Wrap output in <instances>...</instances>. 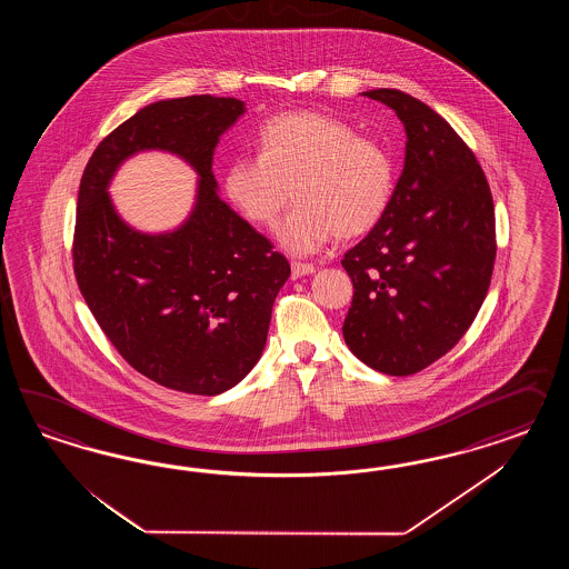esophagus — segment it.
Returning a JSON list of instances; mask_svg holds the SVG:
<instances>
[{
    "instance_id": "esophagus-1",
    "label": "esophagus",
    "mask_w": 569,
    "mask_h": 569,
    "mask_svg": "<svg viewBox=\"0 0 569 569\" xmlns=\"http://www.w3.org/2000/svg\"><path fill=\"white\" fill-rule=\"evenodd\" d=\"M310 273H315V267L309 264V262H292L293 279H298V277L310 276Z\"/></svg>"
}]
</instances>
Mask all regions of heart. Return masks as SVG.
<instances>
[{"mask_svg":"<svg viewBox=\"0 0 569 569\" xmlns=\"http://www.w3.org/2000/svg\"><path fill=\"white\" fill-rule=\"evenodd\" d=\"M224 191L241 217L271 227L292 200H300L277 227V240L292 254H312L333 236L355 240L373 231L392 204L397 167L378 139L321 112L281 114L262 124L259 156L236 158L224 169Z\"/></svg>","mask_w":569,"mask_h":569,"instance_id":"obj_1","label":"heart"}]
</instances>
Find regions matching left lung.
Segmentation results:
<instances>
[{
    "label": "left lung",
    "mask_w": 569,
    "mask_h": 569,
    "mask_svg": "<svg viewBox=\"0 0 569 569\" xmlns=\"http://www.w3.org/2000/svg\"><path fill=\"white\" fill-rule=\"evenodd\" d=\"M362 96L405 124V167L381 223L345 254L352 305L346 345L386 376H413L457 345L490 286L495 204L466 141L428 103L398 89Z\"/></svg>",
    "instance_id": "8db88e82"
}]
</instances>
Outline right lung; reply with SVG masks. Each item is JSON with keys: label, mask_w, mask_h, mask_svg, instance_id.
<instances>
[{"label": "right lung", "mask_w": 569, "mask_h": 569, "mask_svg": "<svg viewBox=\"0 0 569 569\" xmlns=\"http://www.w3.org/2000/svg\"><path fill=\"white\" fill-rule=\"evenodd\" d=\"M243 112L236 98L150 103L100 141L79 186L72 262L87 307L136 371L188 395H221L250 373L290 277L286 257L217 191L214 148ZM146 149L179 154L201 177L191 217L164 234L124 224L107 193L121 162Z\"/></svg>", "instance_id": "obj_1"}]
</instances>
